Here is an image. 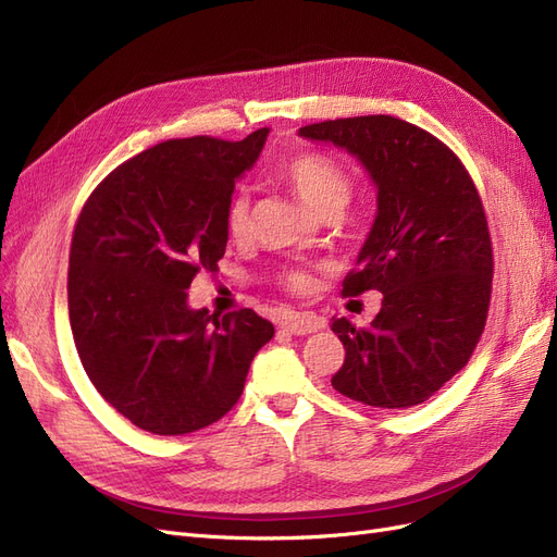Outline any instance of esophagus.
<instances>
[{
	"instance_id": "1",
	"label": "esophagus",
	"mask_w": 557,
	"mask_h": 557,
	"mask_svg": "<svg viewBox=\"0 0 557 557\" xmlns=\"http://www.w3.org/2000/svg\"><path fill=\"white\" fill-rule=\"evenodd\" d=\"M278 325L290 334H311V332H318L320 327H323V320L315 315H307V313H285L278 320Z\"/></svg>"
}]
</instances>
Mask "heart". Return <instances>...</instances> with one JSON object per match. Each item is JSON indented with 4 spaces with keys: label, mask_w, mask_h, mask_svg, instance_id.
Instances as JSON below:
<instances>
[{
    "label": "heart",
    "mask_w": 557,
    "mask_h": 557,
    "mask_svg": "<svg viewBox=\"0 0 557 557\" xmlns=\"http://www.w3.org/2000/svg\"><path fill=\"white\" fill-rule=\"evenodd\" d=\"M278 176L307 201L315 213L342 211L352 197V178L346 166L327 153H297L278 166ZM225 230L232 239H246L250 232V195L237 190L225 207ZM285 288L295 293L307 290L311 276L299 267L285 269L281 274Z\"/></svg>",
    "instance_id": "obj_1"
}]
</instances>
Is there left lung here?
I'll use <instances>...</instances> for the list:
<instances>
[{"label":"left lung","mask_w":557,"mask_h":557,"mask_svg":"<svg viewBox=\"0 0 557 557\" xmlns=\"http://www.w3.org/2000/svg\"><path fill=\"white\" fill-rule=\"evenodd\" d=\"M301 137L356 156L379 211L344 278V297L383 295L372 325L332 320L346 360L334 391L367 407L409 409L469 362L493 293V242L474 181L430 132L393 115L313 123Z\"/></svg>","instance_id":"obj_1"}]
</instances>
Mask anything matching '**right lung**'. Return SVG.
I'll return each instance as SVG.
<instances>
[{
	"label": "right lung",
	"mask_w": 557,
	"mask_h": 557,
	"mask_svg": "<svg viewBox=\"0 0 557 557\" xmlns=\"http://www.w3.org/2000/svg\"><path fill=\"white\" fill-rule=\"evenodd\" d=\"M269 129L244 141L170 139L97 185L74 227L70 323L88 379L139 430L176 436L221 420L274 325L188 307L199 272L225 256V207Z\"/></svg>",
	"instance_id": "1"
}]
</instances>
